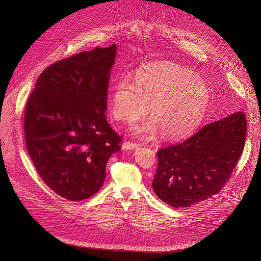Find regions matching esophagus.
I'll list each match as a JSON object with an SVG mask.
<instances>
[{"instance_id": "esophagus-1", "label": "esophagus", "mask_w": 261, "mask_h": 261, "mask_svg": "<svg viewBox=\"0 0 261 261\" xmlns=\"http://www.w3.org/2000/svg\"><path fill=\"white\" fill-rule=\"evenodd\" d=\"M140 145V143H137V142H133V141H125L123 144H122V147L123 150H132V148H135V147H138Z\"/></svg>"}]
</instances>
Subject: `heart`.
<instances>
[{
  "label": "heart",
  "instance_id": "obj_1",
  "mask_svg": "<svg viewBox=\"0 0 261 261\" xmlns=\"http://www.w3.org/2000/svg\"><path fill=\"white\" fill-rule=\"evenodd\" d=\"M208 101L203 80L167 63L138 70L134 80L120 77L111 90L110 114L114 120L131 125L146 115L150 105L153 118L134 132L150 137L162 130L165 137L178 138L199 125Z\"/></svg>",
  "mask_w": 261,
  "mask_h": 261
}]
</instances>
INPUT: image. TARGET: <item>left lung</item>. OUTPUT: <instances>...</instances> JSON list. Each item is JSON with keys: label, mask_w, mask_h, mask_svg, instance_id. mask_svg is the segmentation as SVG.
Listing matches in <instances>:
<instances>
[{"label": "left lung", "mask_w": 261, "mask_h": 261, "mask_svg": "<svg viewBox=\"0 0 261 261\" xmlns=\"http://www.w3.org/2000/svg\"><path fill=\"white\" fill-rule=\"evenodd\" d=\"M246 135V116L237 111L160 148L154 192L173 207H189L217 194L238 164Z\"/></svg>", "instance_id": "8db88e82"}]
</instances>
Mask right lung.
Instances as JSON below:
<instances>
[{"label":"right lung","mask_w":261,"mask_h":261,"mask_svg":"<svg viewBox=\"0 0 261 261\" xmlns=\"http://www.w3.org/2000/svg\"><path fill=\"white\" fill-rule=\"evenodd\" d=\"M117 45L95 47L48 66L24 111L28 153L42 180L58 195L79 201L96 194L106 163L123 138L109 126V72Z\"/></svg>","instance_id":"obj_1"}]
</instances>
